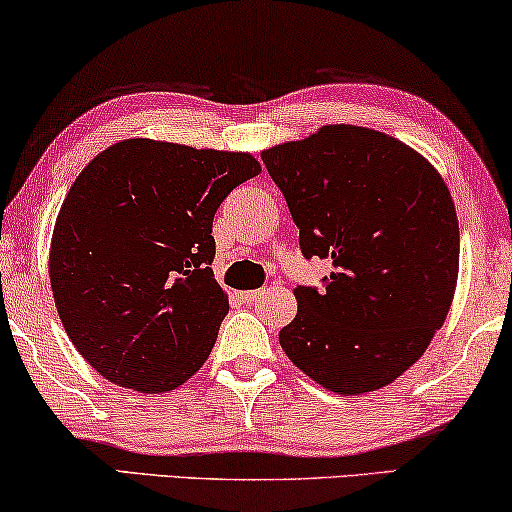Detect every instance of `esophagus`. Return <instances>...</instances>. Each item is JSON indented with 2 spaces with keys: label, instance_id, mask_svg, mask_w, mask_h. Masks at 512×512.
<instances>
[{
  "label": "esophagus",
  "instance_id": "34e87169",
  "mask_svg": "<svg viewBox=\"0 0 512 512\" xmlns=\"http://www.w3.org/2000/svg\"><path fill=\"white\" fill-rule=\"evenodd\" d=\"M257 297H259V290H246V292H239V299L241 301H257Z\"/></svg>",
  "mask_w": 512,
  "mask_h": 512
}]
</instances>
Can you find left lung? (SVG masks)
Here are the masks:
<instances>
[{"instance_id": "1", "label": "left lung", "mask_w": 512, "mask_h": 512, "mask_svg": "<svg viewBox=\"0 0 512 512\" xmlns=\"http://www.w3.org/2000/svg\"><path fill=\"white\" fill-rule=\"evenodd\" d=\"M299 227L301 253L331 259L325 290L297 287L278 341L329 392H376L443 327L459 273L455 201L427 157L390 134L325 125L262 150Z\"/></svg>"}]
</instances>
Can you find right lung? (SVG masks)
I'll return each instance as SVG.
<instances>
[{
  "label": "right lung",
  "instance_id": "1",
  "mask_svg": "<svg viewBox=\"0 0 512 512\" xmlns=\"http://www.w3.org/2000/svg\"><path fill=\"white\" fill-rule=\"evenodd\" d=\"M259 171L250 153L125 139L78 174L48 273L64 331L99 376L160 394L204 366L229 311L213 215Z\"/></svg>",
  "mask_w": 512,
  "mask_h": 512
}]
</instances>
